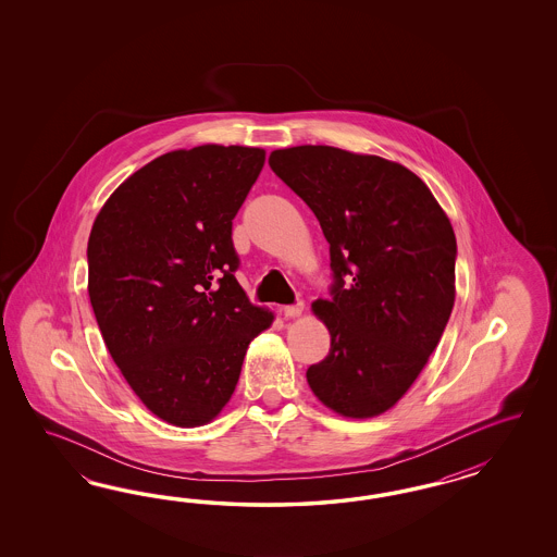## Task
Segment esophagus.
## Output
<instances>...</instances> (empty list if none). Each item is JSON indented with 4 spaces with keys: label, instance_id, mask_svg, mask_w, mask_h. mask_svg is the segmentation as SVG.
I'll list each match as a JSON object with an SVG mask.
<instances>
[{
    "label": "esophagus",
    "instance_id": "34e87169",
    "mask_svg": "<svg viewBox=\"0 0 557 557\" xmlns=\"http://www.w3.org/2000/svg\"><path fill=\"white\" fill-rule=\"evenodd\" d=\"M302 312V302L294 304V306H284V308H282V314H284V319H298Z\"/></svg>",
    "mask_w": 557,
    "mask_h": 557
}]
</instances>
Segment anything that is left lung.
<instances>
[{
	"label": "left lung",
	"instance_id": "1",
	"mask_svg": "<svg viewBox=\"0 0 557 557\" xmlns=\"http://www.w3.org/2000/svg\"><path fill=\"white\" fill-rule=\"evenodd\" d=\"M270 168L331 247L333 298L312 302L331 349L306 371L308 386L341 417H380L414 384L451 317L454 226L419 175L377 154L300 145L271 152Z\"/></svg>",
	"mask_w": 557,
	"mask_h": 557
}]
</instances>
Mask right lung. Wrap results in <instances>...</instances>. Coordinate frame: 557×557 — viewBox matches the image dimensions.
<instances>
[{
	"label": "right lung",
	"mask_w": 557,
	"mask_h": 557,
	"mask_svg": "<svg viewBox=\"0 0 557 557\" xmlns=\"http://www.w3.org/2000/svg\"><path fill=\"white\" fill-rule=\"evenodd\" d=\"M265 163L257 147L169 151L124 180L87 243L101 337L140 403L194 429L231 400L273 312L236 282L233 219Z\"/></svg>",
	"instance_id": "right-lung-1"
}]
</instances>
